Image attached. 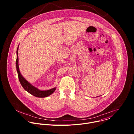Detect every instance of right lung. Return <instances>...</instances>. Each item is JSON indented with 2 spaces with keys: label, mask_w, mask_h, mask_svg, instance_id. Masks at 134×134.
Here are the masks:
<instances>
[{
  "label": "right lung",
  "mask_w": 134,
  "mask_h": 134,
  "mask_svg": "<svg viewBox=\"0 0 134 134\" xmlns=\"http://www.w3.org/2000/svg\"><path fill=\"white\" fill-rule=\"evenodd\" d=\"M19 46V45L18 46L17 51H16L17 58L16 60V70L18 74L19 82L21 85L22 86V87H23V88L30 94H32V96H36L37 97H45L53 94L55 91V90L56 89V87L48 90H45V91L40 90L38 88H36L35 87L33 86L31 84H30L28 81H27L25 79V78H24V77L21 75L19 71V56H18Z\"/></svg>",
  "instance_id": "right-lung-1"
}]
</instances>
